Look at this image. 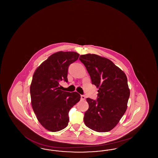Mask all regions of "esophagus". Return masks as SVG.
<instances>
[{"label":"esophagus","instance_id":"1","mask_svg":"<svg viewBox=\"0 0 158 158\" xmlns=\"http://www.w3.org/2000/svg\"><path fill=\"white\" fill-rule=\"evenodd\" d=\"M81 100H85V98H86V97L85 96V95H81Z\"/></svg>","mask_w":158,"mask_h":158}]
</instances>
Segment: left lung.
<instances>
[{"label": "left lung", "instance_id": "obj_1", "mask_svg": "<svg viewBox=\"0 0 158 158\" xmlns=\"http://www.w3.org/2000/svg\"><path fill=\"white\" fill-rule=\"evenodd\" d=\"M79 60L88 72L98 90L97 101L86 98L88 110L83 120L88 128L98 132L111 130L124 114L130 97L125 73L111 60L94 54L81 55Z\"/></svg>", "mask_w": 158, "mask_h": 158}]
</instances>
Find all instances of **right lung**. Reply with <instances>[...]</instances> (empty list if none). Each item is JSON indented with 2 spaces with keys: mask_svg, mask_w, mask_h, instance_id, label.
<instances>
[{
  "mask_svg": "<svg viewBox=\"0 0 158 158\" xmlns=\"http://www.w3.org/2000/svg\"><path fill=\"white\" fill-rule=\"evenodd\" d=\"M75 52L52 54L35 70L31 83V105L40 123L52 132L67 127L69 111L81 99L76 92L60 90L61 81L68 82V68L79 58Z\"/></svg>",
  "mask_w": 158,
  "mask_h": 158,
  "instance_id": "obj_1",
  "label": "right lung"
}]
</instances>
